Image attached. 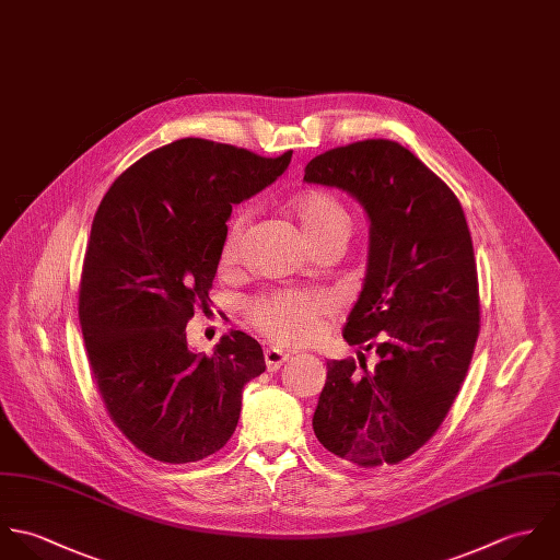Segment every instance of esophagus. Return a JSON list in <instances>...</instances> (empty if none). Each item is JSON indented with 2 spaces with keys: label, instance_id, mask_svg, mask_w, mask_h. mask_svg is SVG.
<instances>
[{
  "label": "esophagus",
  "instance_id": "esophagus-1",
  "mask_svg": "<svg viewBox=\"0 0 560 560\" xmlns=\"http://www.w3.org/2000/svg\"><path fill=\"white\" fill-rule=\"evenodd\" d=\"M264 359H266V368H268V372H277V370H279V368L290 359V354H288V352H283V350H279V348H266Z\"/></svg>",
  "mask_w": 560,
  "mask_h": 560
}]
</instances>
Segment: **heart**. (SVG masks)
Listing matches in <instances>:
<instances>
[{
  "mask_svg": "<svg viewBox=\"0 0 560 560\" xmlns=\"http://www.w3.org/2000/svg\"><path fill=\"white\" fill-rule=\"evenodd\" d=\"M294 217L310 246L341 242L352 233V217L348 208L331 192H307L294 203ZM248 219L237 214L226 226L221 246V264L224 268L240 259ZM334 305L318 294L299 292H266L248 301V323L270 341L279 346H303L323 334L325 320L331 316Z\"/></svg>",
  "mask_w": 560,
  "mask_h": 560,
  "instance_id": "b5f03b06",
  "label": "heart"
}]
</instances>
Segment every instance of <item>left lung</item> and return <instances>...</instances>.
Returning a JSON list of instances; mask_svg holds the SVG:
<instances>
[{"label": "left lung", "instance_id": "obj_1", "mask_svg": "<svg viewBox=\"0 0 560 560\" xmlns=\"http://www.w3.org/2000/svg\"><path fill=\"white\" fill-rule=\"evenodd\" d=\"M305 182L352 195L370 219L363 290L343 339L378 363L329 361L318 442L361 465H396L442 427L480 331L471 235L456 195L409 149L370 138L305 166Z\"/></svg>", "mask_w": 560, "mask_h": 560}]
</instances>
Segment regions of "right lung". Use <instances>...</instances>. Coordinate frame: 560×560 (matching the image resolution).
Listing matches in <instances>:
<instances>
[{
	"label": "right lung",
	"mask_w": 560,
	"mask_h": 560,
	"mask_svg": "<svg viewBox=\"0 0 560 560\" xmlns=\"http://www.w3.org/2000/svg\"><path fill=\"white\" fill-rule=\"evenodd\" d=\"M290 158L182 138L133 162L100 203L80 281L82 336L110 420L155 460L219 452L244 385L266 370L257 339L231 329L197 354L186 325L208 305L231 206L270 186Z\"/></svg>",
	"instance_id": "obj_1"
}]
</instances>
